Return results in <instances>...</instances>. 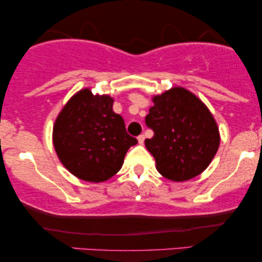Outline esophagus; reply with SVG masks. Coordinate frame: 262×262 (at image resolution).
Here are the masks:
<instances>
[{"mask_svg": "<svg viewBox=\"0 0 262 262\" xmlns=\"http://www.w3.org/2000/svg\"><path fill=\"white\" fill-rule=\"evenodd\" d=\"M144 139H145L144 135H139V136H138V142H139V144H143V143H144Z\"/></svg>", "mask_w": 262, "mask_h": 262, "instance_id": "esophagus-1", "label": "esophagus"}]
</instances>
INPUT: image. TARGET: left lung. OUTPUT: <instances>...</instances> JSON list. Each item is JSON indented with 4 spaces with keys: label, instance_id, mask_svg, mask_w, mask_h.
<instances>
[{
    "label": "left lung",
    "instance_id": "obj_1",
    "mask_svg": "<svg viewBox=\"0 0 262 262\" xmlns=\"http://www.w3.org/2000/svg\"><path fill=\"white\" fill-rule=\"evenodd\" d=\"M145 117L154 137L145 146L155 157L160 174L185 181L207 168L220 146V132L212 114L191 92L175 87L152 99Z\"/></svg>",
    "mask_w": 262,
    "mask_h": 262
}]
</instances>
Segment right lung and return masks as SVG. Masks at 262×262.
Masks as SVG:
<instances>
[{
    "mask_svg": "<svg viewBox=\"0 0 262 262\" xmlns=\"http://www.w3.org/2000/svg\"><path fill=\"white\" fill-rule=\"evenodd\" d=\"M138 141L126 132L113 99L89 89L71 98L53 126V145L63 166L84 181L102 182L120 170L130 146Z\"/></svg>",
    "mask_w": 262,
    "mask_h": 262,
    "instance_id": "1",
    "label": "right lung"
}]
</instances>
